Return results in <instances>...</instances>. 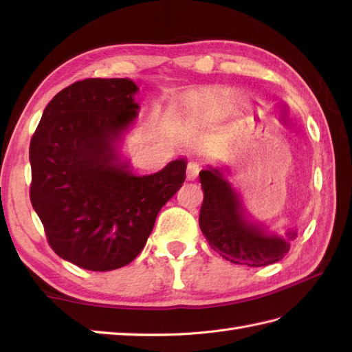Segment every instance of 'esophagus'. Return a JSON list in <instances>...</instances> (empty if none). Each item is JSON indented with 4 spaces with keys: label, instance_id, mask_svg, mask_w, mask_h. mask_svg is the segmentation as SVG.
Masks as SVG:
<instances>
[{
    "label": "esophagus",
    "instance_id": "34e87169",
    "mask_svg": "<svg viewBox=\"0 0 352 352\" xmlns=\"http://www.w3.org/2000/svg\"><path fill=\"white\" fill-rule=\"evenodd\" d=\"M199 170H201L199 163L190 162L188 164V168H186V177H188V180H195V178L198 177V174H199Z\"/></svg>",
    "mask_w": 352,
    "mask_h": 352
}]
</instances>
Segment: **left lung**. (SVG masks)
<instances>
[{"instance_id": "1", "label": "left lung", "mask_w": 352, "mask_h": 352, "mask_svg": "<svg viewBox=\"0 0 352 352\" xmlns=\"http://www.w3.org/2000/svg\"><path fill=\"white\" fill-rule=\"evenodd\" d=\"M199 180L204 190L199 228L216 252L231 263L251 267L272 265L286 256L296 231L280 237L252 223L246 218L237 192L219 169L201 170Z\"/></svg>"}]
</instances>
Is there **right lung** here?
<instances>
[{
  "mask_svg": "<svg viewBox=\"0 0 352 352\" xmlns=\"http://www.w3.org/2000/svg\"><path fill=\"white\" fill-rule=\"evenodd\" d=\"M129 78H86L45 107L30 142V199L58 257L113 271L144 250L160 208L186 178V160L151 175L121 162L116 142L138 118Z\"/></svg>",
  "mask_w": 352,
  "mask_h": 352,
  "instance_id": "1",
  "label": "right lung"
}]
</instances>
